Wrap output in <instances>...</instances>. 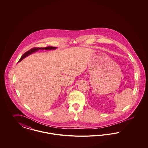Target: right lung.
Here are the masks:
<instances>
[{"label": "right lung", "mask_w": 148, "mask_h": 148, "mask_svg": "<svg viewBox=\"0 0 148 148\" xmlns=\"http://www.w3.org/2000/svg\"><path fill=\"white\" fill-rule=\"evenodd\" d=\"M56 47H45V48H32L30 50H28V51H27L26 53H25L22 56H21V59H19V60L18 61V63L20 62L21 60H22L23 59H24L25 57L29 56V55L33 54V53H35L36 51H38L39 50H55L56 49Z\"/></svg>", "instance_id": "right-lung-1"}]
</instances>
